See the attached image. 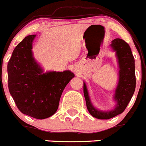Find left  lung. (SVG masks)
Returning <instances> with one entry per match:
<instances>
[{"label": "left lung", "mask_w": 146, "mask_h": 146, "mask_svg": "<svg viewBox=\"0 0 146 146\" xmlns=\"http://www.w3.org/2000/svg\"><path fill=\"white\" fill-rule=\"evenodd\" d=\"M116 53L119 65V82L115 89L113 100L116 106L111 111H101L93 106L87 87L84 82V95L89 113L99 119H109L123 113L131 101L135 89V60L128 43L120 38L112 40L110 44Z\"/></svg>", "instance_id": "8db88e82"}]
</instances>
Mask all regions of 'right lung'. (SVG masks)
Masks as SVG:
<instances>
[{"mask_svg":"<svg viewBox=\"0 0 146 146\" xmlns=\"http://www.w3.org/2000/svg\"><path fill=\"white\" fill-rule=\"evenodd\" d=\"M35 37L27 36L14 49L8 64V89L23 113L44 119L57 111L63 90L74 74L70 70L44 72L32 51Z\"/></svg>","mask_w":146,"mask_h":146,"instance_id":"right-lung-1","label":"right lung"}]
</instances>
